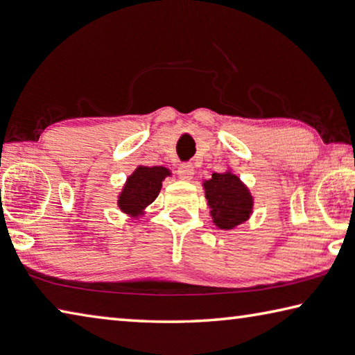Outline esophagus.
I'll list each match as a JSON object with an SVG mask.
<instances>
[{
	"mask_svg": "<svg viewBox=\"0 0 355 355\" xmlns=\"http://www.w3.org/2000/svg\"><path fill=\"white\" fill-rule=\"evenodd\" d=\"M178 175L180 179L190 180L193 178V175H195V170H193V166L190 164H180L178 168Z\"/></svg>",
	"mask_w": 355,
	"mask_h": 355,
	"instance_id": "obj_1",
	"label": "esophagus"
}]
</instances>
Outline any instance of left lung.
Masks as SVG:
<instances>
[{
  "label": "left lung",
  "instance_id": "left-lung-1",
  "mask_svg": "<svg viewBox=\"0 0 355 355\" xmlns=\"http://www.w3.org/2000/svg\"><path fill=\"white\" fill-rule=\"evenodd\" d=\"M204 189L213 223L219 229L230 230L250 216L253 200L238 176L232 173H213L211 179L205 180Z\"/></svg>",
  "mask_w": 355,
  "mask_h": 355
}]
</instances>
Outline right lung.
<instances>
[{
    "label": "right lung",
    "instance_id": "1",
    "mask_svg": "<svg viewBox=\"0 0 355 355\" xmlns=\"http://www.w3.org/2000/svg\"><path fill=\"white\" fill-rule=\"evenodd\" d=\"M170 171L164 166H137L125 184L122 195L119 196L120 210L128 215H137L146 205L155 200L162 187V180Z\"/></svg>",
    "mask_w": 355,
    "mask_h": 355
}]
</instances>
